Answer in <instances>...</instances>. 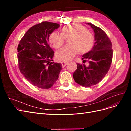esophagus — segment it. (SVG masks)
<instances>
[{"label": "esophagus", "mask_w": 131, "mask_h": 131, "mask_svg": "<svg viewBox=\"0 0 131 131\" xmlns=\"http://www.w3.org/2000/svg\"><path fill=\"white\" fill-rule=\"evenodd\" d=\"M61 64L62 65V66L65 67L66 65V64H67V61H61Z\"/></svg>", "instance_id": "obj_1"}]
</instances>
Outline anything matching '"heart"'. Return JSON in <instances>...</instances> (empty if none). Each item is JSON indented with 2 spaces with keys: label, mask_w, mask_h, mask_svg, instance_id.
<instances>
[{
  "label": "heart",
  "mask_w": 131,
  "mask_h": 131,
  "mask_svg": "<svg viewBox=\"0 0 131 131\" xmlns=\"http://www.w3.org/2000/svg\"><path fill=\"white\" fill-rule=\"evenodd\" d=\"M68 39L70 45L61 48L56 53L57 58L66 61L72 59L78 52L81 54L90 51L94 43L93 34L80 24L67 25L61 28V33L53 32L49 38V42L55 49L61 47Z\"/></svg>",
  "instance_id": "1"
}]
</instances>
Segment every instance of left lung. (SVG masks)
I'll return each mask as SVG.
<instances>
[{"instance_id": "8db88e82", "label": "left lung", "mask_w": 131, "mask_h": 131, "mask_svg": "<svg viewBox=\"0 0 131 131\" xmlns=\"http://www.w3.org/2000/svg\"><path fill=\"white\" fill-rule=\"evenodd\" d=\"M94 32L95 43L92 49L84 54L83 63L88 60V66L77 63L73 78L82 86L90 87L100 82L108 73L113 58L112 44L107 34L100 27L88 23Z\"/></svg>"}]
</instances>
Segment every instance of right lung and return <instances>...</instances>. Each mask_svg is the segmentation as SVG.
<instances>
[{
  "mask_svg": "<svg viewBox=\"0 0 131 131\" xmlns=\"http://www.w3.org/2000/svg\"><path fill=\"white\" fill-rule=\"evenodd\" d=\"M60 25L43 22L29 29L19 41L17 50L18 67L22 75L34 86L49 89L59 77L61 64L54 63V51L49 46L50 34Z\"/></svg>",
  "mask_w": 131,
  "mask_h": 131,
  "instance_id": "right-lung-1",
  "label": "right lung"
}]
</instances>
